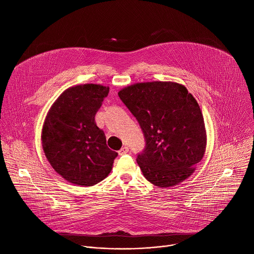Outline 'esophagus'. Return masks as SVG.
<instances>
[{
  "label": "esophagus",
  "instance_id": "34e87169",
  "mask_svg": "<svg viewBox=\"0 0 254 254\" xmlns=\"http://www.w3.org/2000/svg\"><path fill=\"white\" fill-rule=\"evenodd\" d=\"M128 153V148L127 147H123L120 151H119V155L120 156H123V155H126Z\"/></svg>",
  "mask_w": 254,
  "mask_h": 254
}]
</instances>
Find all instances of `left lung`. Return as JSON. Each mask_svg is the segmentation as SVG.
Returning <instances> with one entry per match:
<instances>
[{
	"mask_svg": "<svg viewBox=\"0 0 254 254\" xmlns=\"http://www.w3.org/2000/svg\"><path fill=\"white\" fill-rule=\"evenodd\" d=\"M119 96L137 120L146 149L136 162L150 183L168 188L182 183L204 157L207 134L200 106L183 85L138 82Z\"/></svg>",
	"mask_w": 254,
	"mask_h": 254,
	"instance_id": "left-lung-1",
	"label": "left lung"
}]
</instances>
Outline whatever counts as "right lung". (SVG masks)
I'll use <instances>...</instances> for the list:
<instances>
[{
	"instance_id": "add662e5",
	"label": "right lung",
	"mask_w": 254,
	"mask_h": 254,
	"mask_svg": "<svg viewBox=\"0 0 254 254\" xmlns=\"http://www.w3.org/2000/svg\"><path fill=\"white\" fill-rule=\"evenodd\" d=\"M110 87L86 83L65 89L45 118L41 140L44 154L67 182L93 186L111 173L118 153L94 121Z\"/></svg>"
}]
</instances>
